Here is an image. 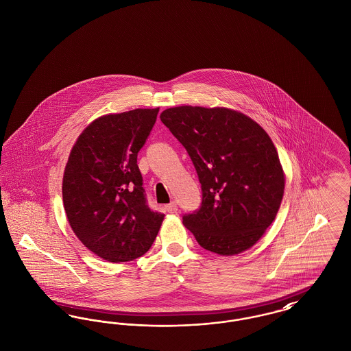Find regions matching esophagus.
<instances>
[{"label":"esophagus","mask_w":351,"mask_h":351,"mask_svg":"<svg viewBox=\"0 0 351 351\" xmlns=\"http://www.w3.org/2000/svg\"><path fill=\"white\" fill-rule=\"evenodd\" d=\"M165 210L168 212V213H175L178 210V204L175 201H171L169 204L165 206Z\"/></svg>","instance_id":"34e87169"}]
</instances>
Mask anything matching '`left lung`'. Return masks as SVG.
<instances>
[{"label": "left lung", "instance_id": "obj_1", "mask_svg": "<svg viewBox=\"0 0 351 351\" xmlns=\"http://www.w3.org/2000/svg\"><path fill=\"white\" fill-rule=\"evenodd\" d=\"M160 119L188 152L201 184L200 208L183 215L186 229L202 249L219 255L250 249L283 199V168L268 134L226 108H169Z\"/></svg>", "mask_w": 351, "mask_h": 351}]
</instances>
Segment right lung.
<instances>
[{
	"mask_svg": "<svg viewBox=\"0 0 351 351\" xmlns=\"http://www.w3.org/2000/svg\"><path fill=\"white\" fill-rule=\"evenodd\" d=\"M158 112L135 109L97 118L69 154L63 176L68 222L84 246L108 262L146 254L165 218L150 209L136 165Z\"/></svg>",
	"mask_w": 351,
	"mask_h": 351,
	"instance_id": "add662e5",
	"label": "right lung"
}]
</instances>
